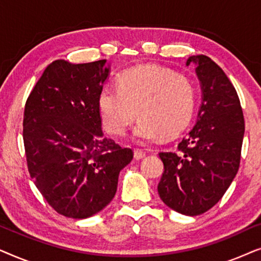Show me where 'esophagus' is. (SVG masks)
I'll list each match as a JSON object with an SVG mask.
<instances>
[{"label": "esophagus", "mask_w": 261, "mask_h": 261, "mask_svg": "<svg viewBox=\"0 0 261 261\" xmlns=\"http://www.w3.org/2000/svg\"><path fill=\"white\" fill-rule=\"evenodd\" d=\"M145 155H146V152L144 151V149H140V148L134 149V158L135 159H142Z\"/></svg>", "instance_id": "34e87169"}]
</instances>
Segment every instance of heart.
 Instances as JSON below:
<instances>
[{
  "label": "heart",
  "mask_w": 261,
  "mask_h": 261,
  "mask_svg": "<svg viewBox=\"0 0 261 261\" xmlns=\"http://www.w3.org/2000/svg\"><path fill=\"white\" fill-rule=\"evenodd\" d=\"M97 106L103 126L109 133L122 135L137 115L133 130L139 141H151L180 133L195 109V88L181 74L158 65H139L117 77V88L105 85Z\"/></svg>",
  "instance_id": "1"
}]
</instances>
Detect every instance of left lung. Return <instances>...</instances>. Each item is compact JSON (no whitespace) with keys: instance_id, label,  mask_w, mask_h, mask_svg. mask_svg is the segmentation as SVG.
Wrapping results in <instances>:
<instances>
[{"instance_id":"8db88e82","label":"left lung","mask_w":261,"mask_h":261,"mask_svg":"<svg viewBox=\"0 0 261 261\" xmlns=\"http://www.w3.org/2000/svg\"><path fill=\"white\" fill-rule=\"evenodd\" d=\"M202 90L197 120L176 152H160L164 173L158 184L162 201L174 212L196 216L222 198L237 176L245 134L237 90L209 57L191 56Z\"/></svg>"}]
</instances>
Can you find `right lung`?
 Returning a JSON list of instances; mask_svg holds the SVG:
<instances>
[{
	"label": "right lung",
	"mask_w": 261,
	"mask_h": 261,
	"mask_svg": "<svg viewBox=\"0 0 261 261\" xmlns=\"http://www.w3.org/2000/svg\"><path fill=\"white\" fill-rule=\"evenodd\" d=\"M106 59L87 64L55 60L28 96L23 115L27 166L48 204L71 219L106 208L120 171L133 159L102 132L98 92L108 80Z\"/></svg>",
	"instance_id": "1"
}]
</instances>
